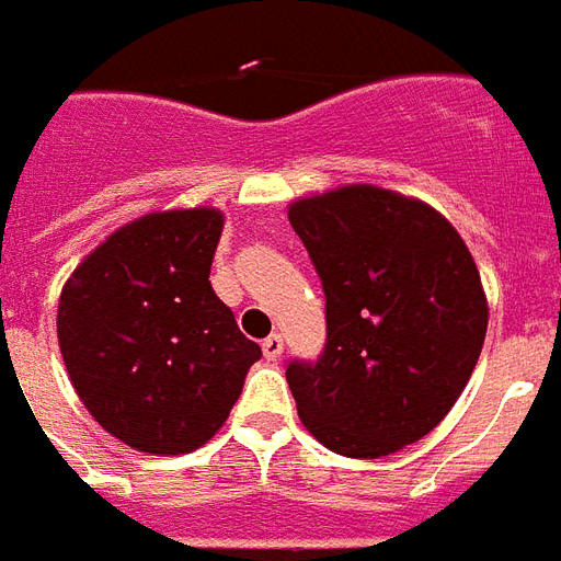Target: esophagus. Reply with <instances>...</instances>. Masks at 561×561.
Returning <instances> with one entry per match:
<instances>
[{
    "label": "esophagus",
    "mask_w": 561,
    "mask_h": 561,
    "mask_svg": "<svg viewBox=\"0 0 561 561\" xmlns=\"http://www.w3.org/2000/svg\"><path fill=\"white\" fill-rule=\"evenodd\" d=\"M261 351H264V356H267V359H276V356H282V335L279 333L267 335V339L261 342Z\"/></svg>",
    "instance_id": "obj_1"
}]
</instances>
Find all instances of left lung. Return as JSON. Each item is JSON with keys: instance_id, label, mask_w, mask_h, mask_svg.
Instances as JSON below:
<instances>
[{"instance_id": "8db88e82", "label": "left lung", "mask_w": 561, "mask_h": 561, "mask_svg": "<svg viewBox=\"0 0 561 561\" xmlns=\"http://www.w3.org/2000/svg\"><path fill=\"white\" fill-rule=\"evenodd\" d=\"M327 294V347L288 365L297 413L344 458H386L446 419L479 363L488 297L455 226L419 198L347 184L288 207Z\"/></svg>"}]
</instances>
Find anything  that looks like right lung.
Wrapping results in <instances>:
<instances>
[{"label":"right lung","mask_w":561,"mask_h":561,"mask_svg":"<svg viewBox=\"0 0 561 561\" xmlns=\"http://www.w3.org/2000/svg\"><path fill=\"white\" fill-rule=\"evenodd\" d=\"M226 217L153 210L112 231L59 297V347L103 431L148 455L205 446L240 398L261 347L210 288Z\"/></svg>","instance_id":"obj_1"}]
</instances>
